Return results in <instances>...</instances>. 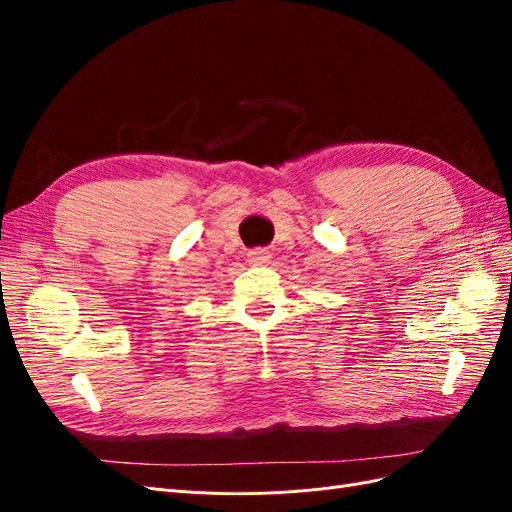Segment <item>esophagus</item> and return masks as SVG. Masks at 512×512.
Returning <instances> with one entry per match:
<instances>
[{
    "mask_svg": "<svg viewBox=\"0 0 512 512\" xmlns=\"http://www.w3.org/2000/svg\"><path fill=\"white\" fill-rule=\"evenodd\" d=\"M269 258V250H265V247H256V250L247 252V262H250V265H265Z\"/></svg>",
    "mask_w": 512,
    "mask_h": 512,
    "instance_id": "esophagus-1",
    "label": "esophagus"
}]
</instances>
